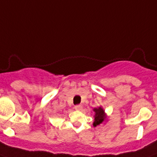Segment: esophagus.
I'll return each mask as SVG.
<instances>
[{
  "label": "esophagus",
  "instance_id": "esophagus-1",
  "mask_svg": "<svg viewBox=\"0 0 157 157\" xmlns=\"http://www.w3.org/2000/svg\"><path fill=\"white\" fill-rule=\"evenodd\" d=\"M75 109L77 110V111H81L82 109V105H76L75 106Z\"/></svg>",
  "mask_w": 157,
  "mask_h": 157
}]
</instances>
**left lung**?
I'll return each mask as SVG.
<instances>
[{
	"instance_id": "8db88e82",
	"label": "left lung",
	"mask_w": 157,
	"mask_h": 157,
	"mask_svg": "<svg viewBox=\"0 0 157 157\" xmlns=\"http://www.w3.org/2000/svg\"><path fill=\"white\" fill-rule=\"evenodd\" d=\"M94 112L95 115H94V121L93 125L96 127L98 124H102L106 120L107 117H106L104 110L102 107H99L98 108H94Z\"/></svg>"
}]
</instances>
